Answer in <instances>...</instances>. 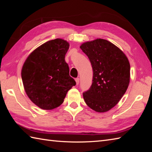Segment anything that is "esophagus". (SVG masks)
<instances>
[{"instance_id": "1", "label": "esophagus", "mask_w": 152, "mask_h": 152, "mask_svg": "<svg viewBox=\"0 0 152 152\" xmlns=\"http://www.w3.org/2000/svg\"><path fill=\"white\" fill-rule=\"evenodd\" d=\"M76 80V84L78 85L79 84V82H80V78H77L75 79Z\"/></svg>"}]
</instances>
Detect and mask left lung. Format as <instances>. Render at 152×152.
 Returning a JSON list of instances; mask_svg holds the SVG:
<instances>
[{"mask_svg": "<svg viewBox=\"0 0 152 152\" xmlns=\"http://www.w3.org/2000/svg\"><path fill=\"white\" fill-rule=\"evenodd\" d=\"M88 57L93 75L90 88L83 93L89 108L97 112L110 110L127 91L130 64L124 52L106 40L96 39L80 46Z\"/></svg>", "mask_w": 152, "mask_h": 152, "instance_id": "8db88e82", "label": "left lung"}]
</instances>
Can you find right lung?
<instances>
[{
	"mask_svg": "<svg viewBox=\"0 0 152 152\" xmlns=\"http://www.w3.org/2000/svg\"><path fill=\"white\" fill-rule=\"evenodd\" d=\"M69 44L60 38L41 45L24 63L21 78L28 98L43 110L60 106L76 82L69 75L64 57Z\"/></svg>",
	"mask_w": 152,
	"mask_h": 152,
	"instance_id": "obj_1",
	"label": "right lung"
}]
</instances>
